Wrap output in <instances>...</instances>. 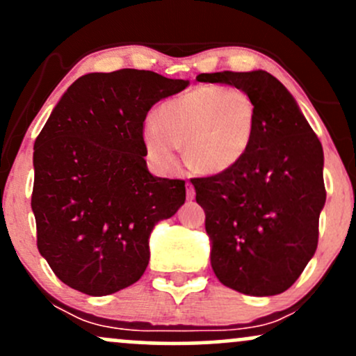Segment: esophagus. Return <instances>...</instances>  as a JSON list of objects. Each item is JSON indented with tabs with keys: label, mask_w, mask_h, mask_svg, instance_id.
Listing matches in <instances>:
<instances>
[{
	"label": "esophagus",
	"mask_w": 356,
	"mask_h": 356,
	"mask_svg": "<svg viewBox=\"0 0 356 356\" xmlns=\"http://www.w3.org/2000/svg\"><path fill=\"white\" fill-rule=\"evenodd\" d=\"M186 195H187V199H189V201H192V199L195 197V191H194V186H192V184H187Z\"/></svg>",
	"instance_id": "obj_1"
}]
</instances>
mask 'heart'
Listing matches in <instances>:
<instances>
[{
	"instance_id": "obj_1",
	"label": "heart",
	"mask_w": 356,
	"mask_h": 356,
	"mask_svg": "<svg viewBox=\"0 0 356 356\" xmlns=\"http://www.w3.org/2000/svg\"><path fill=\"white\" fill-rule=\"evenodd\" d=\"M256 105L239 87L201 85L167 100L144 125L145 152L155 165H177V145L187 162L206 174H219L239 164L251 145Z\"/></svg>"
}]
</instances>
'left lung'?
<instances>
[{
	"mask_svg": "<svg viewBox=\"0 0 356 356\" xmlns=\"http://www.w3.org/2000/svg\"><path fill=\"white\" fill-rule=\"evenodd\" d=\"M195 80L246 90L256 105L254 136L239 164L191 179L206 212L212 269L220 283L244 295H280L318 246L326 201L321 142L271 73H201Z\"/></svg>",
	"mask_w": 356,
	"mask_h": 356,
	"instance_id": "obj_1",
	"label": "left lung"
}]
</instances>
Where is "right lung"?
<instances>
[{
	"label": "right lung",
	"mask_w": 356,
	"mask_h": 356,
	"mask_svg": "<svg viewBox=\"0 0 356 356\" xmlns=\"http://www.w3.org/2000/svg\"><path fill=\"white\" fill-rule=\"evenodd\" d=\"M187 85L134 68L88 73L36 137V244L76 291L105 296L140 280L154 226L186 201V182L149 172L142 132L152 105Z\"/></svg>",
	"instance_id": "obj_1"
}]
</instances>
